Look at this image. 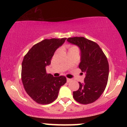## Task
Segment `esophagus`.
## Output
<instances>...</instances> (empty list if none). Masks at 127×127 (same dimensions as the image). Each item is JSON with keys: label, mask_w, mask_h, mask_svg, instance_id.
Wrapping results in <instances>:
<instances>
[{"label": "esophagus", "mask_w": 127, "mask_h": 127, "mask_svg": "<svg viewBox=\"0 0 127 127\" xmlns=\"http://www.w3.org/2000/svg\"><path fill=\"white\" fill-rule=\"evenodd\" d=\"M72 81V79H69V78H67V82H70Z\"/></svg>", "instance_id": "1"}]
</instances>
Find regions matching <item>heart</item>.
Masks as SVG:
<instances>
[{
  "label": "heart",
  "mask_w": 127,
  "mask_h": 127,
  "mask_svg": "<svg viewBox=\"0 0 127 127\" xmlns=\"http://www.w3.org/2000/svg\"><path fill=\"white\" fill-rule=\"evenodd\" d=\"M78 49V48H77V47H76L75 46H70L69 49H68V50H70V49Z\"/></svg>",
  "instance_id": "heart-1"
}]
</instances>
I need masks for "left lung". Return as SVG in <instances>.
<instances>
[{"instance_id": "1", "label": "left lung", "mask_w": 127, "mask_h": 127, "mask_svg": "<svg viewBox=\"0 0 127 127\" xmlns=\"http://www.w3.org/2000/svg\"><path fill=\"white\" fill-rule=\"evenodd\" d=\"M67 40L80 48L79 67L86 75L84 82H79V88L73 93V98L81 104L93 103L103 94L107 84L109 67L107 57L97 43L85 37H69Z\"/></svg>"}]
</instances>
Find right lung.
Masks as SVG:
<instances>
[{
	"mask_svg": "<svg viewBox=\"0 0 127 127\" xmlns=\"http://www.w3.org/2000/svg\"><path fill=\"white\" fill-rule=\"evenodd\" d=\"M66 38L45 39L33 45L22 62L21 80L27 94L40 104L51 103L57 98L60 88L66 83L63 76L54 77L48 74L46 66L56 49Z\"/></svg>",
	"mask_w": 127,
	"mask_h": 127,
	"instance_id": "obj_1",
	"label": "right lung"
}]
</instances>
